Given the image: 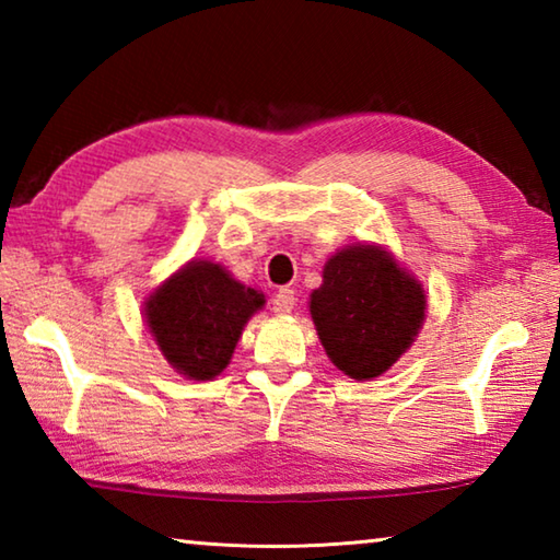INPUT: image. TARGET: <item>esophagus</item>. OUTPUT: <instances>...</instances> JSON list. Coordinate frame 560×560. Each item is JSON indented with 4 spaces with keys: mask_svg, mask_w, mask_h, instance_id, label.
<instances>
[{
    "mask_svg": "<svg viewBox=\"0 0 560 560\" xmlns=\"http://www.w3.org/2000/svg\"><path fill=\"white\" fill-rule=\"evenodd\" d=\"M296 306V296H293V289H279L277 296L271 301V311L277 316H287Z\"/></svg>",
    "mask_w": 560,
    "mask_h": 560,
    "instance_id": "1",
    "label": "esophagus"
}]
</instances>
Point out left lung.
<instances>
[{"mask_svg": "<svg viewBox=\"0 0 560 560\" xmlns=\"http://www.w3.org/2000/svg\"><path fill=\"white\" fill-rule=\"evenodd\" d=\"M308 308L330 363L348 377L371 381L412 346L428 296L385 246L355 244L326 261Z\"/></svg>", "mask_w": 560, "mask_h": 560, "instance_id": "left-lung-1", "label": "left lung"}]
</instances>
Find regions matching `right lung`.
Wrapping results in <instances>:
<instances>
[{"label":"right lung","instance_id":"right-lung-1","mask_svg":"<svg viewBox=\"0 0 560 560\" xmlns=\"http://www.w3.org/2000/svg\"><path fill=\"white\" fill-rule=\"evenodd\" d=\"M264 293L220 264L192 259L150 293L145 324L170 365L189 381H212L230 365L236 340Z\"/></svg>","mask_w":560,"mask_h":560}]
</instances>
